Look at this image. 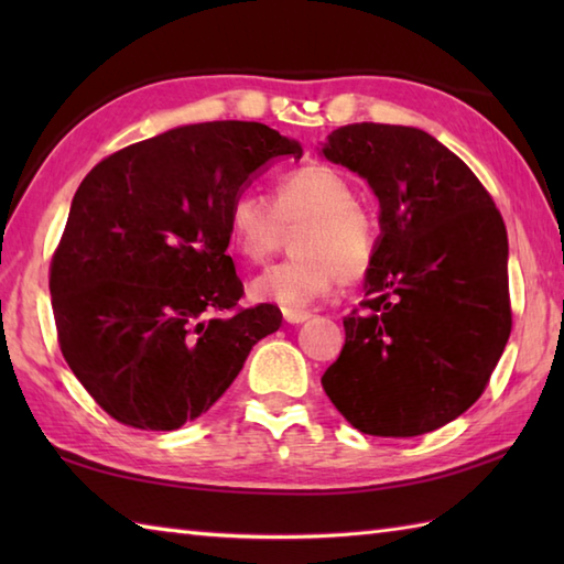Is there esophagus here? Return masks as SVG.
I'll return each instance as SVG.
<instances>
[{"mask_svg": "<svg viewBox=\"0 0 564 564\" xmlns=\"http://www.w3.org/2000/svg\"><path fill=\"white\" fill-rule=\"evenodd\" d=\"M313 315L307 313V310H291V307H283V319L289 322V325H301V322L310 319Z\"/></svg>", "mask_w": 564, "mask_h": 564, "instance_id": "obj_1", "label": "esophagus"}]
</instances>
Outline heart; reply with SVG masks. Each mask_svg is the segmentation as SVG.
Segmentation results:
<instances>
[{
  "instance_id": "obj_1",
  "label": "heart",
  "mask_w": 564,
  "mask_h": 564,
  "mask_svg": "<svg viewBox=\"0 0 564 564\" xmlns=\"http://www.w3.org/2000/svg\"><path fill=\"white\" fill-rule=\"evenodd\" d=\"M293 237L295 257L251 281L257 301L301 310L327 297L334 285L364 281L378 257V220L354 200V186L329 164L310 162L281 174L271 200L251 191L227 208V239L247 263H263Z\"/></svg>"
}]
</instances>
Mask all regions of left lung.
<instances>
[{
  "mask_svg": "<svg viewBox=\"0 0 564 564\" xmlns=\"http://www.w3.org/2000/svg\"><path fill=\"white\" fill-rule=\"evenodd\" d=\"M322 154L380 200L366 301L344 317L322 388L364 434H429L470 410L509 341L505 220L470 166L419 128L341 126Z\"/></svg>",
  "mask_w": 564,
  "mask_h": 564,
  "instance_id": "1",
  "label": "left lung"
}]
</instances>
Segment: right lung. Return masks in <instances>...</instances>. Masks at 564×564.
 Returning a JSON list of instances; mask_svg holds the SVG:
<instances>
[{"mask_svg":"<svg viewBox=\"0 0 564 564\" xmlns=\"http://www.w3.org/2000/svg\"><path fill=\"white\" fill-rule=\"evenodd\" d=\"M303 150L251 121L182 126L101 160L72 198L51 261L57 344L116 422L172 431L208 412L259 339L269 303L239 307L227 208L263 164Z\"/></svg>","mask_w":564,"mask_h":564,"instance_id":"1","label":"right lung"}]
</instances>
